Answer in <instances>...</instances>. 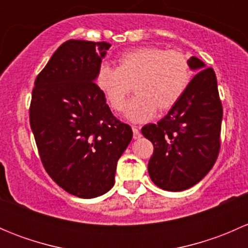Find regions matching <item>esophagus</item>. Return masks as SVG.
<instances>
[{
	"mask_svg": "<svg viewBox=\"0 0 248 248\" xmlns=\"http://www.w3.org/2000/svg\"><path fill=\"white\" fill-rule=\"evenodd\" d=\"M132 129H133V138L134 139H139L140 137H141V133H140L138 127L133 126V127H132Z\"/></svg>",
	"mask_w": 248,
	"mask_h": 248,
	"instance_id": "34e87169",
	"label": "esophagus"
}]
</instances>
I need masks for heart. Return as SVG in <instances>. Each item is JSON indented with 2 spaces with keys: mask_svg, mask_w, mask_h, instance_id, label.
Wrapping results in <instances>:
<instances>
[{
  "mask_svg": "<svg viewBox=\"0 0 248 248\" xmlns=\"http://www.w3.org/2000/svg\"><path fill=\"white\" fill-rule=\"evenodd\" d=\"M117 67L102 63L94 82L114 111H122L132 90L137 92L126 108L133 122L152 119L157 109L169 110L181 99L192 80L188 56L180 50L144 46L120 54Z\"/></svg>",
  "mask_w": 248,
  "mask_h": 248,
  "instance_id": "heart-1",
  "label": "heart"
}]
</instances>
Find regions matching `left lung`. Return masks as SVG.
Instances as JSON below:
<instances>
[{
    "mask_svg": "<svg viewBox=\"0 0 248 248\" xmlns=\"http://www.w3.org/2000/svg\"><path fill=\"white\" fill-rule=\"evenodd\" d=\"M189 62L199 72L181 99L161 121L141 128L154 144L149 175L164 191H184L198 184L211 170L221 149L223 108L216 74L197 57Z\"/></svg>",
    "mask_w": 248,
    "mask_h": 248,
    "instance_id": "left-lung-1",
    "label": "left lung"
}]
</instances>
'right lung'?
<instances>
[{
	"label": "right lung",
	"mask_w": 248,
	"mask_h": 248,
	"mask_svg": "<svg viewBox=\"0 0 248 248\" xmlns=\"http://www.w3.org/2000/svg\"><path fill=\"white\" fill-rule=\"evenodd\" d=\"M110 46L64 42L32 90L30 126L42 164L60 187L79 198L99 197L114 186L117 161L133 137L94 82Z\"/></svg>",
	"instance_id": "obj_1"
}]
</instances>
